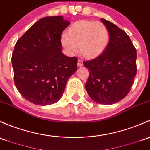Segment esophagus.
<instances>
[{"mask_svg": "<svg viewBox=\"0 0 150 150\" xmlns=\"http://www.w3.org/2000/svg\"><path fill=\"white\" fill-rule=\"evenodd\" d=\"M83 61H81V60H78V62H77V66H79V67H81V66H83Z\"/></svg>", "mask_w": 150, "mask_h": 150, "instance_id": "1", "label": "esophagus"}]
</instances>
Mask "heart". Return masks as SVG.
I'll return each instance as SVG.
<instances>
[{"label":"heart","instance_id":"1","mask_svg":"<svg viewBox=\"0 0 150 150\" xmlns=\"http://www.w3.org/2000/svg\"><path fill=\"white\" fill-rule=\"evenodd\" d=\"M110 33L102 22L79 20L74 22L62 35L61 43L70 55L76 52L78 47L81 55L93 59L104 52L108 45Z\"/></svg>","mask_w":150,"mask_h":150}]
</instances>
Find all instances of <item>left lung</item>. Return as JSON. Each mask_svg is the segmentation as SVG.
Masks as SVG:
<instances>
[{
    "label": "left lung",
    "mask_w": 150,
    "mask_h": 150,
    "mask_svg": "<svg viewBox=\"0 0 150 150\" xmlns=\"http://www.w3.org/2000/svg\"><path fill=\"white\" fill-rule=\"evenodd\" d=\"M101 21L108 29L110 41L100 56L84 61L89 71L85 88L93 101L112 105L130 91L137 74V50L124 31L104 18Z\"/></svg>",
    "instance_id": "8db88e82"
}]
</instances>
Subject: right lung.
I'll list each match as a JSON object with an SVG mask.
<instances>
[{
    "label": "right lung",
    "instance_id": "add662e5",
    "mask_svg": "<svg viewBox=\"0 0 150 150\" xmlns=\"http://www.w3.org/2000/svg\"><path fill=\"white\" fill-rule=\"evenodd\" d=\"M69 24L62 16L44 17L15 45L11 57L15 85L33 104L56 103L64 93L67 80L77 70V58L61 52V35Z\"/></svg>",
    "mask_w": 150,
    "mask_h": 150
}]
</instances>
